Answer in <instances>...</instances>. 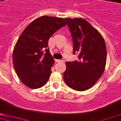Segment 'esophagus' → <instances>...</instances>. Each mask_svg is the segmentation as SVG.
<instances>
[{"mask_svg": "<svg viewBox=\"0 0 121 121\" xmlns=\"http://www.w3.org/2000/svg\"><path fill=\"white\" fill-rule=\"evenodd\" d=\"M56 61H57V62L61 63V62H64V60H56Z\"/></svg>", "mask_w": 121, "mask_h": 121, "instance_id": "obj_1", "label": "esophagus"}]
</instances>
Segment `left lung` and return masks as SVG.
<instances>
[{
	"label": "left lung",
	"instance_id": "8db88e82",
	"mask_svg": "<svg viewBox=\"0 0 121 121\" xmlns=\"http://www.w3.org/2000/svg\"><path fill=\"white\" fill-rule=\"evenodd\" d=\"M73 39L74 54L79 61L66 62L65 83L77 91H85L101 77L106 63V47L103 36L86 20L65 18Z\"/></svg>",
	"mask_w": 121,
	"mask_h": 121
}]
</instances>
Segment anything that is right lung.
<instances>
[{
	"label": "right lung",
	"instance_id": "right-lung-1",
	"mask_svg": "<svg viewBox=\"0 0 121 121\" xmlns=\"http://www.w3.org/2000/svg\"><path fill=\"white\" fill-rule=\"evenodd\" d=\"M66 24L63 18L43 16L31 22L20 36L13 49V66L20 81L29 88H39L49 80L54 60L48 41Z\"/></svg>",
	"mask_w": 121,
	"mask_h": 121
}]
</instances>
